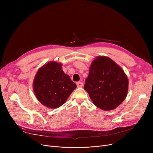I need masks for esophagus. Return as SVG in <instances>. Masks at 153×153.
<instances>
[{
  "label": "esophagus",
  "mask_w": 153,
  "mask_h": 153,
  "mask_svg": "<svg viewBox=\"0 0 153 153\" xmlns=\"http://www.w3.org/2000/svg\"><path fill=\"white\" fill-rule=\"evenodd\" d=\"M77 86L78 87H82L83 86V83L81 82H77Z\"/></svg>",
  "instance_id": "34e87169"
}]
</instances>
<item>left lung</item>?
Instances as JSON below:
<instances>
[{
    "instance_id": "1",
    "label": "left lung",
    "mask_w": 153,
    "mask_h": 153,
    "mask_svg": "<svg viewBox=\"0 0 153 153\" xmlns=\"http://www.w3.org/2000/svg\"><path fill=\"white\" fill-rule=\"evenodd\" d=\"M84 89L95 105L103 110L115 108L125 99L128 79L122 68L105 56L92 62Z\"/></svg>"
}]
</instances>
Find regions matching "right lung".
<instances>
[{
	"instance_id": "obj_1",
	"label": "right lung",
	"mask_w": 153,
	"mask_h": 153,
	"mask_svg": "<svg viewBox=\"0 0 153 153\" xmlns=\"http://www.w3.org/2000/svg\"><path fill=\"white\" fill-rule=\"evenodd\" d=\"M61 67V63L50 61L40 68L35 77V94L47 107L61 106L77 87L70 77L64 74Z\"/></svg>"
}]
</instances>
